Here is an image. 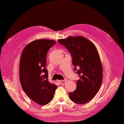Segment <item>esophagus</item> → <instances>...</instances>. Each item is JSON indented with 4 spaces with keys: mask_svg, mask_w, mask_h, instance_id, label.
<instances>
[{
    "mask_svg": "<svg viewBox=\"0 0 124 124\" xmlns=\"http://www.w3.org/2000/svg\"><path fill=\"white\" fill-rule=\"evenodd\" d=\"M59 82V83L61 84V85H63V84H65L66 82H67V80H60V81H58Z\"/></svg>",
    "mask_w": 124,
    "mask_h": 124,
    "instance_id": "34e87169",
    "label": "esophagus"
}]
</instances>
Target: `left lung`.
<instances>
[{"label":"left lung","instance_id":"left-lung-1","mask_svg":"<svg viewBox=\"0 0 124 124\" xmlns=\"http://www.w3.org/2000/svg\"><path fill=\"white\" fill-rule=\"evenodd\" d=\"M70 52L74 71L80 79L77 88L69 93L70 99L78 104L91 101L98 93L102 83L103 69L100 56L95 44L82 36H68L58 40Z\"/></svg>","mask_w":124,"mask_h":124}]
</instances>
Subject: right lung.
<instances>
[{"label": "right lung", "mask_w": 124, "mask_h": 124, "mask_svg": "<svg viewBox=\"0 0 124 124\" xmlns=\"http://www.w3.org/2000/svg\"><path fill=\"white\" fill-rule=\"evenodd\" d=\"M56 43L53 40L37 39L22 51L20 62V81L23 91L35 102L43 106L53 99L57 86L48 80L46 55Z\"/></svg>", "instance_id": "1"}]
</instances>
